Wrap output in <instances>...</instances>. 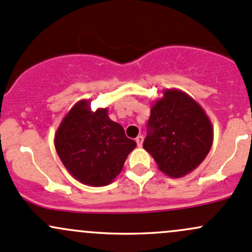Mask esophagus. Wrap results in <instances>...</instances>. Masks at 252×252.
Here are the masks:
<instances>
[{"mask_svg":"<svg viewBox=\"0 0 252 252\" xmlns=\"http://www.w3.org/2000/svg\"><path fill=\"white\" fill-rule=\"evenodd\" d=\"M135 141H136L137 146L141 147L142 146V142H144V136H142V135H139V136H137L136 139H135Z\"/></svg>","mask_w":252,"mask_h":252,"instance_id":"34e87169","label":"esophagus"}]
</instances>
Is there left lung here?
Masks as SVG:
<instances>
[{
    "label": "left lung",
    "mask_w": 252,
    "mask_h": 252,
    "mask_svg": "<svg viewBox=\"0 0 252 252\" xmlns=\"http://www.w3.org/2000/svg\"><path fill=\"white\" fill-rule=\"evenodd\" d=\"M147 126L144 148L170 177L194 170L213 146L210 119L202 106L180 89H165L153 102Z\"/></svg>",
    "instance_id": "8db88e82"
}]
</instances>
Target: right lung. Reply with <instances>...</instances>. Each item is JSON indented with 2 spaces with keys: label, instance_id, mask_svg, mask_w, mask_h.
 <instances>
[{
  "label": "right lung",
  "instance_id": "1",
  "mask_svg": "<svg viewBox=\"0 0 252 252\" xmlns=\"http://www.w3.org/2000/svg\"><path fill=\"white\" fill-rule=\"evenodd\" d=\"M54 145L63 166L77 181L102 187L118 176L136 147L121 124L111 121L107 108L92 111L91 100H79L63 118Z\"/></svg>",
  "mask_w": 252,
  "mask_h": 252
}]
</instances>
